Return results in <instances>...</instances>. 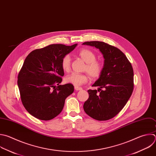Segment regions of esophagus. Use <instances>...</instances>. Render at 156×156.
<instances>
[{"instance_id":"34e87169","label":"esophagus","mask_w":156,"mask_h":156,"mask_svg":"<svg viewBox=\"0 0 156 156\" xmlns=\"http://www.w3.org/2000/svg\"><path fill=\"white\" fill-rule=\"evenodd\" d=\"M75 89L76 90H81L83 89L81 87H77V86H75Z\"/></svg>"}]
</instances>
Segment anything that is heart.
<instances>
[{
	"label": "heart",
	"mask_w": 156,
	"mask_h": 156,
	"mask_svg": "<svg viewBox=\"0 0 156 156\" xmlns=\"http://www.w3.org/2000/svg\"><path fill=\"white\" fill-rule=\"evenodd\" d=\"M78 55L86 63L85 70L89 73L92 78H98L103 70V64L101 62L96 61V55L94 52L89 49H81ZM62 67L64 71H69L70 69V57L66 55L62 60ZM88 75L84 73H72L65 78L67 83L72 84L75 86H80L86 83L88 80Z\"/></svg>",
	"instance_id": "b5f03b06"
}]
</instances>
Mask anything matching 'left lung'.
Returning <instances> with one entry per match:
<instances>
[{"instance_id":"1","label":"left lung","mask_w":156,"mask_h":156,"mask_svg":"<svg viewBox=\"0 0 156 156\" xmlns=\"http://www.w3.org/2000/svg\"><path fill=\"white\" fill-rule=\"evenodd\" d=\"M99 49L104 58L103 70L88 90L89 98L83 108L90 117L106 121L118 115L126 105L133 89V70L126 55L118 48L105 42L93 41L83 43Z\"/></svg>"}]
</instances>
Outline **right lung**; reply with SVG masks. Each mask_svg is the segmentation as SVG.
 <instances>
[{"mask_svg": "<svg viewBox=\"0 0 156 156\" xmlns=\"http://www.w3.org/2000/svg\"><path fill=\"white\" fill-rule=\"evenodd\" d=\"M76 46L50 44L32 51L26 57L18 86L23 105L32 116L48 121L62 112L66 98L74 91L72 84L59 85L64 75L62 60Z\"/></svg>", "mask_w": 156, "mask_h": 156, "instance_id": "right-lung-1", "label": "right lung"}]
</instances>
